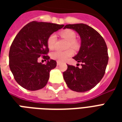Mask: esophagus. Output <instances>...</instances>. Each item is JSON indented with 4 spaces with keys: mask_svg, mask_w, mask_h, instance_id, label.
<instances>
[{
    "mask_svg": "<svg viewBox=\"0 0 122 122\" xmlns=\"http://www.w3.org/2000/svg\"><path fill=\"white\" fill-rule=\"evenodd\" d=\"M60 63H60L59 61H57V66H58V65H60Z\"/></svg>",
    "mask_w": 122,
    "mask_h": 122,
    "instance_id": "34e87169",
    "label": "esophagus"
}]
</instances>
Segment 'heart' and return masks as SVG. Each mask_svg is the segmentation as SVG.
Returning <instances> with one entry per match:
<instances>
[{
  "instance_id": "1",
  "label": "heart",
  "mask_w": 122,
  "mask_h": 122,
  "mask_svg": "<svg viewBox=\"0 0 122 122\" xmlns=\"http://www.w3.org/2000/svg\"><path fill=\"white\" fill-rule=\"evenodd\" d=\"M60 35L63 38L66 40L69 41V46L72 48H76L78 44L75 41L76 35V33L73 30H70V29H66V30H63L60 32ZM56 42V35L55 34L51 35L48 38V41H47V44L48 47L50 50H53L55 48V44ZM73 55V51L71 50H68L66 51H60L56 50L53 51L51 54V57L53 59H55L56 61H64L66 60L67 59L70 57L71 56Z\"/></svg>"
}]
</instances>
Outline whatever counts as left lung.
I'll list each match as a JSON object with an SVG mask.
<instances>
[{"label":"left lung","instance_id":"obj_1","mask_svg":"<svg viewBox=\"0 0 122 122\" xmlns=\"http://www.w3.org/2000/svg\"><path fill=\"white\" fill-rule=\"evenodd\" d=\"M71 29L80 36L79 51L73 59L82 63V68L67 65L63 78L69 89L76 92L89 91L101 81L108 61L107 46L97 30L83 23L69 24L64 29Z\"/></svg>","mask_w":122,"mask_h":122}]
</instances>
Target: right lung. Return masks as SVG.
<instances>
[{"label": "right lung", "instance_id": "1", "mask_svg": "<svg viewBox=\"0 0 122 122\" xmlns=\"http://www.w3.org/2000/svg\"><path fill=\"white\" fill-rule=\"evenodd\" d=\"M64 25L32 21L24 26L15 37L9 51V66L15 81L26 90H40L48 83L50 72L57 65L50 59L47 41L53 32ZM40 56L47 61L37 62Z\"/></svg>", "mask_w": 122, "mask_h": 122}]
</instances>
